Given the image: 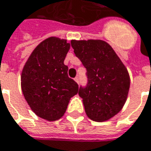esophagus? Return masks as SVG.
<instances>
[{"label":"esophagus","mask_w":151,"mask_h":151,"mask_svg":"<svg viewBox=\"0 0 151 151\" xmlns=\"http://www.w3.org/2000/svg\"><path fill=\"white\" fill-rule=\"evenodd\" d=\"M74 81H75L77 83H79V78H78V77H76L75 78H74Z\"/></svg>","instance_id":"1"}]
</instances>
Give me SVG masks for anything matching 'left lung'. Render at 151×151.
Here are the masks:
<instances>
[{"instance_id": "8db88e82", "label": "left lung", "mask_w": 151, "mask_h": 151, "mask_svg": "<svg viewBox=\"0 0 151 151\" xmlns=\"http://www.w3.org/2000/svg\"><path fill=\"white\" fill-rule=\"evenodd\" d=\"M71 46L86 68L88 83L78 91L86 115L96 122L107 121L127 101L130 87L127 68L105 41L72 40Z\"/></svg>"}]
</instances>
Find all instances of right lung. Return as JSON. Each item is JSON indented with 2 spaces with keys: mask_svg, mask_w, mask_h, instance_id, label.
Listing matches in <instances>:
<instances>
[{
  "mask_svg": "<svg viewBox=\"0 0 151 151\" xmlns=\"http://www.w3.org/2000/svg\"><path fill=\"white\" fill-rule=\"evenodd\" d=\"M70 48L67 40L50 37L36 47L21 74L24 98L37 115L55 121L65 114L78 85L68 78L64 61Z\"/></svg>",
  "mask_w": 151,
  "mask_h": 151,
  "instance_id": "1",
  "label": "right lung"
}]
</instances>
